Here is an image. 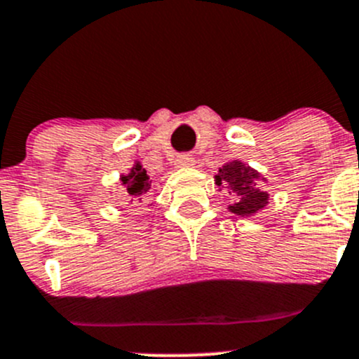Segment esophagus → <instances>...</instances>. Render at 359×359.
Listing matches in <instances>:
<instances>
[{
    "label": "esophagus",
    "mask_w": 359,
    "mask_h": 359,
    "mask_svg": "<svg viewBox=\"0 0 359 359\" xmlns=\"http://www.w3.org/2000/svg\"><path fill=\"white\" fill-rule=\"evenodd\" d=\"M194 165V158L191 154H179L175 158V166L179 168H184V166H193Z\"/></svg>",
    "instance_id": "obj_1"
}]
</instances>
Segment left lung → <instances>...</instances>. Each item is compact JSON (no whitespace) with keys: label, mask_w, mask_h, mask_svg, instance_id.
Wrapping results in <instances>:
<instances>
[{"label":"left lung","mask_w":359,"mask_h":359,"mask_svg":"<svg viewBox=\"0 0 359 359\" xmlns=\"http://www.w3.org/2000/svg\"><path fill=\"white\" fill-rule=\"evenodd\" d=\"M259 177V172L245 166L238 159L226 163L222 168H219V175H215L217 186L227 187L229 193L236 196L233 205H229L231 212L241 217H250L267 205L269 194L255 187V180Z\"/></svg>","instance_id":"1"}]
</instances>
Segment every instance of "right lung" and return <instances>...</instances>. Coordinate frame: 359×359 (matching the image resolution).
<instances>
[{
  "label": "right lung",
  "instance_id": "add662e5",
  "mask_svg": "<svg viewBox=\"0 0 359 359\" xmlns=\"http://www.w3.org/2000/svg\"><path fill=\"white\" fill-rule=\"evenodd\" d=\"M121 182H123V186L126 187V193H128L130 200L137 201V203L142 201L144 194L151 189L149 177H147L146 170H144L139 163L133 166L132 172H130L128 175L121 177Z\"/></svg>",
  "mask_w": 359,
  "mask_h": 359
}]
</instances>
